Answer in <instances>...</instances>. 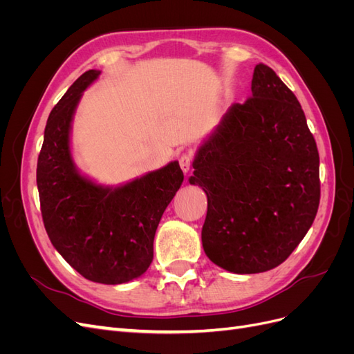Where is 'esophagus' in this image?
Listing matches in <instances>:
<instances>
[{"instance_id": "1", "label": "esophagus", "mask_w": 354, "mask_h": 354, "mask_svg": "<svg viewBox=\"0 0 354 354\" xmlns=\"http://www.w3.org/2000/svg\"><path fill=\"white\" fill-rule=\"evenodd\" d=\"M178 162H180L181 169H183V173H189L192 162H194V156H192V153H183L180 156Z\"/></svg>"}]
</instances>
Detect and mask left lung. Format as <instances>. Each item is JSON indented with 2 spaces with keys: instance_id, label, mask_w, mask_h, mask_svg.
I'll return each instance as SVG.
<instances>
[{
  "instance_id": "8db88e82",
  "label": "left lung",
  "mask_w": 354,
  "mask_h": 354,
  "mask_svg": "<svg viewBox=\"0 0 354 354\" xmlns=\"http://www.w3.org/2000/svg\"><path fill=\"white\" fill-rule=\"evenodd\" d=\"M251 91L199 147L189 178L208 198L203 251L239 274L282 264L313 224L320 201L317 146L295 94L263 63Z\"/></svg>"
}]
</instances>
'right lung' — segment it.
Returning <instances> with one entry per match:
<instances>
[{
	"label": "right lung",
	"mask_w": 354,
	"mask_h": 354,
	"mask_svg": "<svg viewBox=\"0 0 354 354\" xmlns=\"http://www.w3.org/2000/svg\"><path fill=\"white\" fill-rule=\"evenodd\" d=\"M99 73L84 72L53 108L38 156L37 185L53 246L85 279L118 285L149 269L158 224L185 176L174 160L112 189L94 185L75 169L69 149L72 115Z\"/></svg>",
	"instance_id": "obj_1"
}]
</instances>
